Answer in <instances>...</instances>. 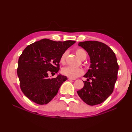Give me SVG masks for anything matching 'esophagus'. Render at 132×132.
<instances>
[{
  "label": "esophagus",
  "instance_id": "obj_1",
  "mask_svg": "<svg viewBox=\"0 0 132 132\" xmlns=\"http://www.w3.org/2000/svg\"><path fill=\"white\" fill-rule=\"evenodd\" d=\"M68 80H74V79H72V78H68Z\"/></svg>",
  "mask_w": 132,
  "mask_h": 132
}]
</instances>
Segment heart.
I'll use <instances>...</instances> for the list:
<instances>
[{
	"instance_id": "1",
	"label": "heart",
	"mask_w": 132,
	"mask_h": 132,
	"mask_svg": "<svg viewBox=\"0 0 132 132\" xmlns=\"http://www.w3.org/2000/svg\"><path fill=\"white\" fill-rule=\"evenodd\" d=\"M76 54L78 57L81 59L84 57H86V54L84 50L81 48H78L75 51ZM67 55V52H64L61 55L60 58V62L62 64H64L65 58ZM62 73L65 76L70 78L74 79L83 74L84 70L80 68H75L72 67H66L62 69Z\"/></svg>"
}]
</instances>
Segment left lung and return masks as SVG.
Instances as JSON below:
<instances>
[{
	"instance_id": "left-lung-1",
	"label": "left lung",
	"mask_w": 132,
	"mask_h": 132,
	"mask_svg": "<svg viewBox=\"0 0 132 132\" xmlns=\"http://www.w3.org/2000/svg\"><path fill=\"white\" fill-rule=\"evenodd\" d=\"M78 45L88 53L91 64L84 75L87 78L84 81V86L77 93L87 105L100 104L113 91L119 69L116 57L110 47L100 42H81Z\"/></svg>"
}]
</instances>
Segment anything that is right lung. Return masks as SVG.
<instances>
[{
	"label": "right lung",
	"instance_id": "1",
	"mask_svg": "<svg viewBox=\"0 0 132 132\" xmlns=\"http://www.w3.org/2000/svg\"><path fill=\"white\" fill-rule=\"evenodd\" d=\"M75 43L45 38L25 48L19 59L17 73L20 88L28 98L37 104L45 105L57 94L67 77L59 74L50 79L48 74L58 73L61 55Z\"/></svg>",
	"mask_w": 132,
	"mask_h": 132
}]
</instances>
